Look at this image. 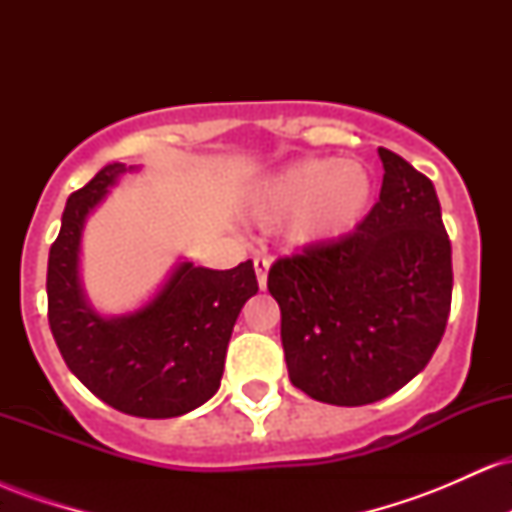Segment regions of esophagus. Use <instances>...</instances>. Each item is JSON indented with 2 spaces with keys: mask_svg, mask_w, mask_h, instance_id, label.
<instances>
[{
  "mask_svg": "<svg viewBox=\"0 0 512 512\" xmlns=\"http://www.w3.org/2000/svg\"><path fill=\"white\" fill-rule=\"evenodd\" d=\"M269 264H272L269 257H255V274H257V284H260V289H267Z\"/></svg>",
  "mask_w": 512,
  "mask_h": 512,
  "instance_id": "esophagus-1",
  "label": "esophagus"
}]
</instances>
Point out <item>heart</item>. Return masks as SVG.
<instances>
[{
	"label": "heart",
	"mask_w": 512,
	"mask_h": 512,
	"mask_svg": "<svg viewBox=\"0 0 512 512\" xmlns=\"http://www.w3.org/2000/svg\"><path fill=\"white\" fill-rule=\"evenodd\" d=\"M373 197L370 173L356 161L308 158L284 168L262 185L257 214L279 216L298 209L293 233L301 240H332L363 221Z\"/></svg>",
	"instance_id": "heart-1"
}]
</instances>
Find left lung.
Listing matches in <instances>:
<instances>
[{
  "mask_svg": "<svg viewBox=\"0 0 512 512\" xmlns=\"http://www.w3.org/2000/svg\"><path fill=\"white\" fill-rule=\"evenodd\" d=\"M378 154L380 199L356 231L279 257L267 276L291 383L337 407L407 385L450 315L452 250L436 187L395 151Z\"/></svg>",
  "mask_w": 512,
  "mask_h": 512,
  "instance_id": "obj_1",
  "label": "left lung"
}]
</instances>
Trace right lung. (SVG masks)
I'll use <instances>...</instances> for the list:
<instances>
[{
	"mask_svg": "<svg viewBox=\"0 0 512 512\" xmlns=\"http://www.w3.org/2000/svg\"><path fill=\"white\" fill-rule=\"evenodd\" d=\"M125 173L98 170L69 195L48 260V320L69 370L98 399L144 419L202 407L221 385L228 339L240 308L257 293L252 262L216 272L182 262L151 303L125 317L96 315L79 286V243L88 211Z\"/></svg>",
	"mask_w": 512,
	"mask_h": 512,
	"instance_id": "obj_1",
	"label": "right lung"
}]
</instances>
